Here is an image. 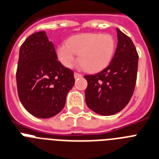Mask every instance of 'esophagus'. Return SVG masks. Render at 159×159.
Listing matches in <instances>:
<instances>
[{"label": "esophagus", "instance_id": "obj_1", "mask_svg": "<svg viewBox=\"0 0 159 159\" xmlns=\"http://www.w3.org/2000/svg\"><path fill=\"white\" fill-rule=\"evenodd\" d=\"M82 75L81 73H74V77H75L76 79L77 78H80V77H82Z\"/></svg>", "mask_w": 159, "mask_h": 159}]
</instances>
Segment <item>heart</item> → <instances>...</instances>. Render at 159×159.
I'll return each mask as SVG.
<instances>
[{
    "instance_id": "1",
    "label": "heart",
    "mask_w": 159,
    "mask_h": 159,
    "mask_svg": "<svg viewBox=\"0 0 159 159\" xmlns=\"http://www.w3.org/2000/svg\"><path fill=\"white\" fill-rule=\"evenodd\" d=\"M115 50V40L108 33H86L74 35L66 44L58 47L57 55L65 67H71L76 59L88 72L95 73L106 68L112 60Z\"/></svg>"
}]
</instances>
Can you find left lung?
Here are the masks:
<instances>
[{"instance_id": "obj_1", "label": "left lung", "mask_w": 159, "mask_h": 159, "mask_svg": "<svg viewBox=\"0 0 159 159\" xmlns=\"http://www.w3.org/2000/svg\"><path fill=\"white\" fill-rule=\"evenodd\" d=\"M117 46L109 66L99 73L85 75V91L89 109L109 116L123 109L135 90L137 78L138 53L128 36L117 28Z\"/></svg>"}]
</instances>
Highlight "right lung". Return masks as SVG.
<instances>
[{"instance_id":"right-lung-1","label":"right lung","mask_w":159,"mask_h":159,"mask_svg":"<svg viewBox=\"0 0 159 159\" xmlns=\"http://www.w3.org/2000/svg\"><path fill=\"white\" fill-rule=\"evenodd\" d=\"M16 82L24 108L35 117L49 118L64 109L75 79L73 71L58 60L46 33L38 32L20 46Z\"/></svg>"}]
</instances>
